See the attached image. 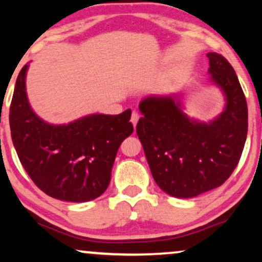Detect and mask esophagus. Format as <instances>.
Instances as JSON below:
<instances>
[{"mask_svg": "<svg viewBox=\"0 0 262 262\" xmlns=\"http://www.w3.org/2000/svg\"><path fill=\"white\" fill-rule=\"evenodd\" d=\"M138 121H139V115H138V112L133 111V114H132V116H130V122H132V124H133L134 127H137Z\"/></svg>", "mask_w": 262, "mask_h": 262, "instance_id": "1", "label": "esophagus"}]
</instances>
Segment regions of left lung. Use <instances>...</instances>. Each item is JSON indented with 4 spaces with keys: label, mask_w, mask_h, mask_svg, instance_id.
<instances>
[{
    "label": "left lung",
    "mask_w": 262,
    "mask_h": 262,
    "mask_svg": "<svg viewBox=\"0 0 262 262\" xmlns=\"http://www.w3.org/2000/svg\"><path fill=\"white\" fill-rule=\"evenodd\" d=\"M209 81L225 106L209 122L185 112L184 93L148 95L139 104L137 124L151 174L165 193L192 198L216 188L239 162L248 133V107L238 77L223 55L208 53Z\"/></svg>",
    "instance_id": "left-lung-1"
}]
</instances>
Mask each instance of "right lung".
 I'll list each match as a JSON object with an SVG mask.
<instances>
[{
  "instance_id": "1",
  "label": "right lung",
  "mask_w": 262,
  "mask_h": 262,
  "mask_svg": "<svg viewBox=\"0 0 262 262\" xmlns=\"http://www.w3.org/2000/svg\"><path fill=\"white\" fill-rule=\"evenodd\" d=\"M28 62L15 82L9 125L23 167L48 196L88 202L101 196L122 141L133 133L130 110L120 115L92 114L64 124L42 120L26 93Z\"/></svg>"
}]
</instances>
